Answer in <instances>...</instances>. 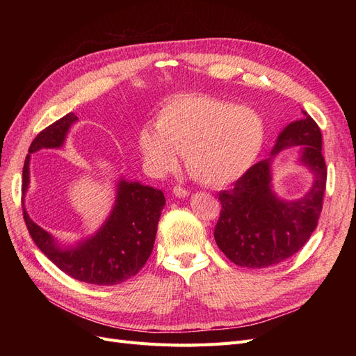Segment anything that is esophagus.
<instances>
[{"mask_svg": "<svg viewBox=\"0 0 356 356\" xmlns=\"http://www.w3.org/2000/svg\"><path fill=\"white\" fill-rule=\"evenodd\" d=\"M172 193H174L177 197H187L188 196V190H186L184 187H181V186H175L174 190H172Z\"/></svg>", "mask_w": 356, "mask_h": 356, "instance_id": "34e87169", "label": "esophagus"}]
</instances>
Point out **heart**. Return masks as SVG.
Listing matches in <instances>:
<instances>
[{"label": "heart", "mask_w": 356, "mask_h": 356, "mask_svg": "<svg viewBox=\"0 0 356 356\" xmlns=\"http://www.w3.org/2000/svg\"><path fill=\"white\" fill-rule=\"evenodd\" d=\"M264 143L257 113L207 95H184L169 101L156 117V129L144 126L138 147L157 172H168L186 154L191 177L207 186H224L250 169Z\"/></svg>", "instance_id": "1"}]
</instances>
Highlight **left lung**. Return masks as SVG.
Wrapping results in <instances>:
<instances>
[{
	"instance_id": "1",
	"label": "left lung",
	"mask_w": 356,
	"mask_h": 356,
	"mask_svg": "<svg viewBox=\"0 0 356 356\" xmlns=\"http://www.w3.org/2000/svg\"><path fill=\"white\" fill-rule=\"evenodd\" d=\"M277 136L270 159L248 169L232 190L220 191L221 213L213 238L234 264L261 268L298 252L318 225L327 186L322 134L307 113ZM300 145V161L314 174V186L298 201L279 200L271 190V159L286 146Z\"/></svg>"
}]
</instances>
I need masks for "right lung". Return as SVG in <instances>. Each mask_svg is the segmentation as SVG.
Listing matches in <instances>:
<instances>
[{
	"instance_id": "obj_1",
	"label": "right lung",
	"mask_w": 356,
	"mask_h": 356,
	"mask_svg": "<svg viewBox=\"0 0 356 356\" xmlns=\"http://www.w3.org/2000/svg\"><path fill=\"white\" fill-rule=\"evenodd\" d=\"M77 120L74 113L63 115L35 136L28 153L62 147L70 127ZM29 154L24 165V195L29 186ZM165 203L161 190L143 186L138 181L120 179L108 220L92 238L71 248L58 246L49 232L31 220L25 204L24 220L40 251L63 273L86 284L117 285L135 276L147 263L153 251L157 224Z\"/></svg>"
}]
</instances>
